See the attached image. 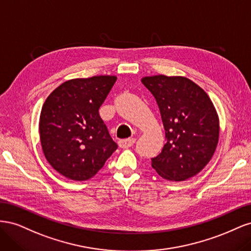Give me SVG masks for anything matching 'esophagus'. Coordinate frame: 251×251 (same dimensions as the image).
<instances>
[{"mask_svg": "<svg viewBox=\"0 0 251 251\" xmlns=\"http://www.w3.org/2000/svg\"><path fill=\"white\" fill-rule=\"evenodd\" d=\"M135 141H136L135 138L121 139V140H119L118 144H119V147H120L121 149H127V148H131V147L133 146V144L135 143Z\"/></svg>", "mask_w": 251, "mask_h": 251, "instance_id": "esophagus-1", "label": "esophagus"}]
</instances>
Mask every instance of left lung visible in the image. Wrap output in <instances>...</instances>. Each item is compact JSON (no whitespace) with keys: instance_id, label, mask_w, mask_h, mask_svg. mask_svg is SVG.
Masks as SVG:
<instances>
[{"instance_id":"8db88e82","label":"left lung","mask_w":251,"mask_h":251,"mask_svg":"<svg viewBox=\"0 0 251 251\" xmlns=\"http://www.w3.org/2000/svg\"><path fill=\"white\" fill-rule=\"evenodd\" d=\"M160 110L166 143L151 166L170 181H184L200 173L214 155L219 118L210 98L183 76L155 75L141 79Z\"/></svg>"}]
</instances>
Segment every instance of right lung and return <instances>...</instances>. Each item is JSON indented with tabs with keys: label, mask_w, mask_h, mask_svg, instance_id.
<instances>
[{
	"label": "right lung",
	"mask_w": 251,
	"mask_h": 251,
	"mask_svg": "<svg viewBox=\"0 0 251 251\" xmlns=\"http://www.w3.org/2000/svg\"><path fill=\"white\" fill-rule=\"evenodd\" d=\"M117 77L100 75L67 80L47 97L40 117V137L50 165L66 178H92L117 144L100 116Z\"/></svg>",
	"instance_id": "1"
}]
</instances>
